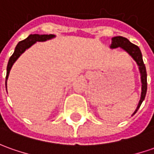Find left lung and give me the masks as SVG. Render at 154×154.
Masks as SVG:
<instances>
[{"mask_svg":"<svg viewBox=\"0 0 154 154\" xmlns=\"http://www.w3.org/2000/svg\"><path fill=\"white\" fill-rule=\"evenodd\" d=\"M118 47H121L123 50H125L135 60V61L138 65L139 70H140V72H141V80H142V83H143V85H142V94H141V99L139 101L137 108L135 110V112L133 113V115H135L136 112L138 110V109L141 106L143 101L145 99L146 94H147V85L146 67H145V65L143 63V55H142L141 51H140V49H139V47L137 45L131 43L127 38L121 37V36H117V37L112 38V44L110 45V48L111 49H115V48H118Z\"/></svg>","mask_w":154,"mask_h":154,"instance_id":"8db88e82","label":"left lung"}]
</instances>
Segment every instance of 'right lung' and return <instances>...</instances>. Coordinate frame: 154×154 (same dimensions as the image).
Masks as SVG:
<instances>
[{
    "label": "right lung",
    "mask_w": 154,
    "mask_h": 154,
    "mask_svg": "<svg viewBox=\"0 0 154 154\" xmlns=\"http://www.w3.org/2000/svg\"><path fill=\"white\" fill-rule=\"evenodd\" d=\"M54 37H55V35H53V34H30L27 38H25L24 40H22L17 44V45L15 48L14 53L10 57L8 64H7L6 87H7V80L8 78V76H9L10 70H11L13 63L15 62L20 55H22L28 48H29L31 45H33V44L36 43L37 41H45L47 39H50V38H52Z\"/></svg>",
    "instance_id": "right-lung-1"
}]
</instances>
